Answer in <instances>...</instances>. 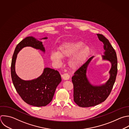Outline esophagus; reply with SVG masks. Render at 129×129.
<instances>
[{
  "mask_svg": "<svg viewBox=\"0 0 129 129\" xmlns=\"http://www.w3.org/2000/svg\"><path fill=\"white\" fill-rule=\"evenodd\" d=\"M62 78L65 80H69L70 79V75H69V74L68 73H64L62 75Z\"/></svg>",
  "mask_w": 129,
  "mask_h": 129,
  "instance_id": "1",
  "label": "esophagus"
}]
</instances>
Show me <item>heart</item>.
<instances>
[{
	"mask_svg": "<svg viewBox=\"0 0 129 129\" xmlns=\"http://www.w3.org/2000/svg\"><path fill=\"white\" fill-rule=\"evenodd\" d=\"M82 45L83 43L79 42L66 43L58 47L57 52L51 53L50 59L54 62L59 63L60 61V58L69 57L80 49L69 61V64L71 68L77 69L83 63L90 52L89 47L87 46L81 48Z\"/></svg>",
	"mask_w": 129,
	"mask_h": 129,
	"instance_id": "heart-1",
	"label": "heart"
}]
</instances>
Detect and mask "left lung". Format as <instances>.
Listing matches in <instances>:
<instances>
[{"label":"left lung","mask_w":129,"mask_h":129,"mask_svg":"<svg viewBox=\"0 0 129 129\" xmlns=\"http://www.w3.org/2000/svg\"><path fill=\"white\" fill-rule=\"evenodd\" d=\"M100 41L103 42L104 55L103 60L109 61L111 68L110 77L105 84L93 86L86 76L87 67L93 56L89 58L74 73L72 77L74 86V100L79 106L88 107L95 106L104 101L109 95L114 84L117 72V59L115 50L108 40L103 35L97 34Z\"/></svg>","instance_id":"left-lung-1"}]
</instances>
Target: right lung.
<instances>
[{"label":"right lung","instance_id":"right-lung-1","mask_svg":"<svg viewBox=\"0 0 129 129\" xmlns=\"http://www.w3.org/2000/svg\"><path fill=\"white\" fill-rule=\"evenodd\" d=\"M27 46L45 52L42 42L35 38L29 36L22 40L17 45L13 56L11 63L12 81L17 92L25 102L34 106H44L52 101L56 88L61 81V76L57 71L46 68L42 74L37 79L25 81L20 78L15 71L16 60L18 52Z\"/></svg>","mask_w":129,"mask_h":129}]
</instances>
